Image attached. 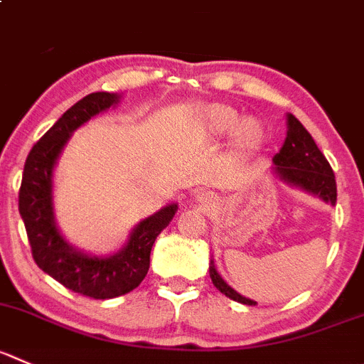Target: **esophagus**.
<instances>
[{
    "instance_id": "34e87169",
    "label": "esophagus",
    "mask_w": 364,
    "mask_h": 364,
    "mask_svg": "<svg viewBox=\"0 0 364 364\" xmlns=\"http://www.w3.org/2000/svg\"><path fill=\"white\" fill-rule=\"evenodd\" d=\"M196 202L202 203L203 207H210V203H213V196H210L209 193H198V195H196Z\"/></svg>"
}]
</instances>
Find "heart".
<instances>
[{
	"label": "heart",
	"mask_w": 364,
	"mask_h": 364,
	"mask_svg": "<svg viewBox=\"0 0 364 364\" xmlns=\"http://www.w3.org/2000/svg\"><path fill=\"white\" fill-rule=\"evenodd\" d=\"M195 119L202 132L213 139L230 134L232 150L248 155L259 150L266 141V128L257 117H243L237 109L225 103H203L195 107Z\"/></svg>",
	"instance_id": "obj_1"
}]
</instances>
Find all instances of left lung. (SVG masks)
Segmentation results:
<instances>
[{"instance_id":"left-lung-1","label":"left lung","mask_w":364,"mask_h":364,"mask_svg":"<svg viewBox=\"0 0 364 364\" xmlns=\"http://www.w3.org/2000/svg\"><path fill=\"white\" fill-rule=\"evenodd\" d=\"M272 169L286 184L304 189V191L311 193V195L318 196V198L332 203V205L336 203L334 171H332L325 155L320 151V148L316 146L311 134L293 114H288V136H286V141H284L279 154L273 157ZM209 275L214 286L230 300L247 304V306L257 304L247 296L240 295L236 289H232L216 272L214 261H210Z\"/></svg>"}]
</instances>
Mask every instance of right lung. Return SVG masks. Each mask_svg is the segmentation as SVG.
<instances>
[{
	"instance_id": "1",
	"label": "right lung",
	"mask_w": 364,
	"mask_h": 364,
	"mask_svg": "<svg viewBox=\"0 0 364 364\" xmlns=\"http://www.w3.org/2000/svg\"><path fill=\"white\" fill-rule=\"evenodd\" d=\"M119 98L114 92H92L65 110L30 150L19 189V214L28 234L33 261L62 286L96 300L127 295L143 282L150 268L151 247L178 209L176 203H171L141 221L128 243L107 257L76 250L58 232L51 195L58 155L76 128L116 105Z\"/></svg>"
}]
</instances>
